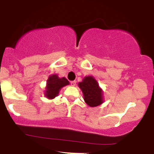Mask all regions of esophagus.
I'll use <instances>...</instances> for the list:
<instances>
[{
	"label": "esophagus",
	"mask_w": 154,
	"mask_h": 154,
	"mask_svg": "<svg viewBox=\"0 0 154 154\" xmlns=\"http://www.w3.org/2000/svg\"><path fill=\"white\" fill-rule=\"evenodd\" d=\"M71 85L72 86H75L76 85V81H72Z\"/></svg>",
	"instance_id": "34e87169"
}]
</instances>
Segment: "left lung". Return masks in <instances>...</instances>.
I'll return each instance as SVG.
<instances>
[{"label":"left lung","mask_w":154,"mask_h":154,"mask_svg":"<svg viewBox=\"0 0 154 154\" xmlns=\"http://www.w3.org/2000/svg\"><path fill=\"white\" fill-rule=\"evenodd\" d=\"M78 86L82 91L85 102L89 106L95 107L103 103V91L94 77H85Z\"/></svg>","instance_id":"obj_1"}]
</instances>
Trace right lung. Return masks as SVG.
I'll list each match as a JSON object with an SVG mask.
<instances>
[{
	"label": "right lung",
	"mask_w": 154,
	"mask_h": 154,
	"mask_svg": "<svg viewBox=\"0 0 154 154\" xmlns=\"http://www.w3.org/2000/svg\"><path fill=\"white\" fill-rule=\"evenodd\" d=\"M67 85H69V82L65 77L60 78L57 75H51L47 80L45 96L48 99H54L59 95L60 90Z\"/></svg>",
	"instance_id": "right-lung-1"
}]
</instances>
